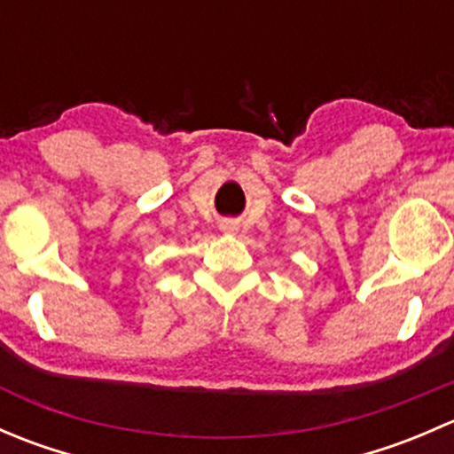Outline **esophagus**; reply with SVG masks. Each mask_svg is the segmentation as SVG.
<instances>
[{
	"label": "esophagus",
	"mask_w": 454,
	"mask_h": 454,
	"mask_svg": "<svg viewBox=\"0 0 454 454\" xmlns=\"http://www.w3.org/2000/svg\"><path fill=\"white\" fill-rule=\"evenodd\" d=\"M222 231H223V232H235V231H237V223H232V222L222 223Z\"/></svg>",
	"instance_id": "esophagus-1"
}]
</instances>
